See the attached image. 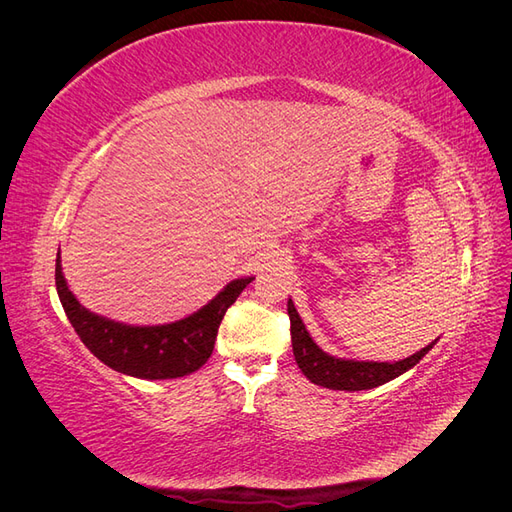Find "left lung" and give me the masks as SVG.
<instances>
[{
    "label": "left lung",
    "mask_w": 512,
    "mask_h": 512,
    "mask_svg": "<svg viewBox=\"0 0 512 512\" xmlns=\"http://www.w3.org/2000/svg\"><path fill=\"white\" fill-rule=\"evenodd\" d=\"M288 316H290V335H292V352L297 359L299 367L307 380H312L318 386H327L333 391H367L376 389V386L389 382L404 371L412 369L423 356L433 348L431 342L423 350L414 352L404 361L395 363H374V361H346L335 359V356L322 352L314 339L309 337L305 324L294 309L292 299H288Z\"/></svg>",
    "instance_id": "left-lung-1"
}]
</instances>
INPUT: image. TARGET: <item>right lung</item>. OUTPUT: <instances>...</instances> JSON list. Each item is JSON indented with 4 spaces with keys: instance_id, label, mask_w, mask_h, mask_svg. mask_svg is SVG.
<instances>
[{
    "instance_id": "1",
    "label": "right lung",
    "mask_w": 512,
    "mask_h": 512,
    "mask_svg": "<svg viewBox=\"0 0 512 512\" xmlns=\"http://www.w3.org/2000/svg\"><path fill=\"white\" fill-rule=\"evenodd\" d=\"M59 262L57 256L55 286L76 335L104 365L143 380L183 378L203 367L213 352L226 309L254 280H232L218 297L183 320L158 327H130L87 312L70 292Z\"/></svg>"
}]
</instances>
